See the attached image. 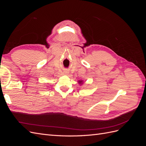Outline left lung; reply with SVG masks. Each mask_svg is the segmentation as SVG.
Segmentation results:
<instances>
[{
  "instance_id": "8db88e82",
  "label": "left lung",
  "mask_w": 146,
  "mask_h": 146,
  "mask_svg": "<svg viewBox=\"0 0 146 146\" xmlns=\"http://www.w3.org/2000/svg\"><path fill=\"white\" fill-rule=\"evenodd\" d=\"M82 82V80H81V81H79V82H78V83H81Z\"/></svg>"
}]
</instances>
